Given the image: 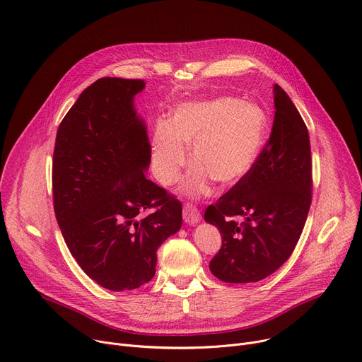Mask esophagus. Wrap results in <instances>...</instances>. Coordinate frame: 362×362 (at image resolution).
Segmentation results:
<instances>
[{"label": "esophagus", "mask_w": 362, "mask_h": 362, "mask_svg": "<svg viewBox=\"0 0 362 362\" xmlns=\"http://www.w3.org/2000/svg\"><path fill=\"white\" fill-rule=\"evenodd\" d=\"M182 217H184L185 223L189 225V226L197 225L199 221L202 220L200 211H199L196 207H194V206H191V204H185V207H184V210H182Z\"/></svg>", "instance_id": "esophagus-1"}]
</instances>
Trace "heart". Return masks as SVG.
<instances>
[{"label":"heart","instance_id":"1","mask_svg":"<svg viewBox=\"0 0 362 362\" xmlns=\"http://www.w3.org/2000/svg\"><path fill=\"white\" fill-rule=\"evenodd\" d=\"M265 132L267 116L255 104L229 97L182 103L174 110L170 126L159 123L153 130V174L162 185H173L187 163L185 149L192 146L196 168L182 181V194L204 196L211 189V180L233 185L252 170Z\"/></svg>","mask_w":362,"mask_h":362}]
</instances>
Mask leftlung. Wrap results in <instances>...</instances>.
Listing matches in <instances>:
<instances>
[{"instance_id":"left-lung-1","label":"left lung","mask_w":362,"mask_h":362,"mask_svg":"<svg viewBox=\"0 0 362 362\" xmlns=\"http://www.w3.org/2000/svg\"><path fill=\"white\" fill-rule=\"evenodd\" d=\"M274 105L272 132L252 170L204 213L221 235L210 271L225 283H257L280 268L293 254L310 209L308 127L276 84ZM235 216L244 218L240 226Z\"/></svg>"}]
</instances>
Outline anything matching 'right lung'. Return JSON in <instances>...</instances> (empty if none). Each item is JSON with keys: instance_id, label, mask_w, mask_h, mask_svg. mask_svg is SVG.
Instances as JSON below:
<instances>
[{"instance_id": "right-lung-1", "label": "right lung", "mask_w": 362, "mask_h": 362, "mask_svg": "<svg viewBox=\"0 0 362 362\" xmlns=\"http://www.w3.org/2000/svg\"><path fill=\"white\" fill-rule=\"evenodd\" d=\"M142 79L100 78L82 91L57 133L53 204L72 257L111 291L151 281L156 251L182 225V206L146 178L151 145L134 97ZM156 211L144 219L138 214Z\"/></svg>"}]
</instances>
